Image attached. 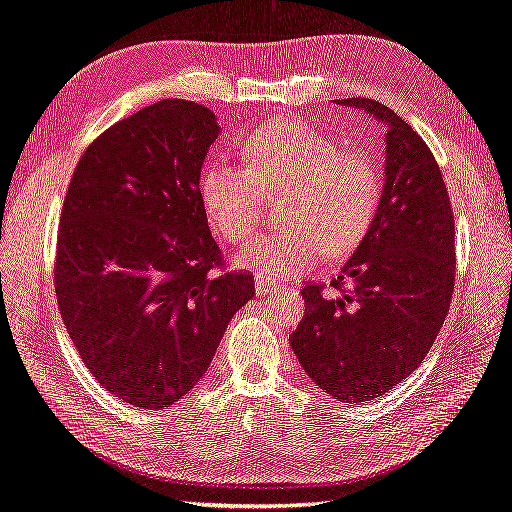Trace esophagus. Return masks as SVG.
<instances>
[{
	"mask_svg": "<svg viewBox=\"0 0 512 512\" xmlns=\"http://www.w3.org/2000/svg\"><path fill=\"white\" fill-rule=\"evenodd\" d=\"M279 288L275 283L270 281H264V279H255V294L259 296V299H264V296H270L272 292H277Z\"/></svg>",
	"mask_w": 512,
	"mask_h": 512,
	"instance_id": "34e87169",
	"label": "esophagus"
}]
</instances>
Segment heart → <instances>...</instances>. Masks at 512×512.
I'll return each mask as SVG.
<instances>
[{"mask_svg": "<svg viewBox=\"0 0 512 512\" xmlns=\"http://www.w3.org/2000/svg\"><path fill=\"white\" fill-rule=\"evenodd\" d=\"M248 168L209 163L198 194L209 224L227 242H242L257 227L264 194H281L283 227L255 237L233 257L237 268L261 277L301 275L323 257L338 259L373 227L382 178L364 152L340 150L303 120H275L244 141Z\"/></svg>", "mask_w": 512, "mask_h": 512, "instance_id": "heart-1", "label": "heart"}]
</instances>
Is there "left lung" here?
I'll return each instance as SVG.
<instances>
[{"instance_id":"8db88e82","label":"left lung","mask_w":512,"mask_h":512,"mask_svg":"<svg viewBox=\"0 0 512 512\" xmlns=\"http://www.w3.org/2000/svg\"><path fill=\"white\" fill-rule=\"evenodd\" d=\"M386 126L384 187L373 227L342 266L336 290L305 285L290 344L327 395L366 403L403 382L434 344L454 292V213L425 141L388 106L338 100Z\"/></svg>"}]
</instances>
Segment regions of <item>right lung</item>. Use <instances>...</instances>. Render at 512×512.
I'll use <instances>...</instances> for the list:
<instances>
[{
  "instance_id": "right-lung-1",
  "label": "right lung",
  "mask_w": 512,
  "mask_h": 512,
  "mask_svg": "<svg viewBox=\"0 0 512 512\" xmlns=\"http://www.w3.org/2000/svg\"><path fill=\"white\" fill-rule=\"evenodd\" d=\"M220 133L207 106L159 100L104 130L71 176L58 307L91 375L135 408L185 397L255 294L246 272H211L222 253L198 185Z\"/></svg>"
}]
</instances>
